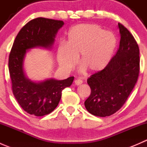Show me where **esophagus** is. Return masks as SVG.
I'll use <instances>...</instances> for the list:
<instances>
[{
  "label": "esophagus",
  "instance_id": "34e87169",
  "mask_svg": "<svg viewBox=\"0 0 147 147\" xmlns=\"http://www.w3.org/2000/svg\"><path fill=\"white\" fill-rule=\"evenodd\" d=\"M82 82H83V81L82 80H80V79H78V80H75V84H76V85H80L81 84H82Z\"/></svg>",
  "mask_w": 147,
  "mask_h": 147
}]
</instances>
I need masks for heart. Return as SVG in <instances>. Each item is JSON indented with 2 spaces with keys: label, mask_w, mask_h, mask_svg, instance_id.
<instances>
[{
  "label": "heart",
  "mask_w": 147,
  "mask_h": 147,
  "mask_svg": "<svg viewBox=\"0 0 147 147\" xmlns=\"http://www.w3.org/2000/svg\"><path fill=\"white\" fill-rule=\"evenodd\" d=\"M116 46L117 38L113 32L97 25H77L69 30L67 43L59 44L57 62L61 67L70 69L81 55V64L90 72L96 73L107 66Z\"/></svg>",
  "instance_id": "obj_1"
}]
</instances>
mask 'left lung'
Returning a JSON list of instances; mask_svg holds the SVG:
<instances>
[{"label": "left lung", "instance_id": "left-lung-1", "mask_svg": "<svg viewBox=\"0 0 147 147\" xmlns=\"http://www.w3.org/2000/svg\"><path fill=\"white\" fill-rule=\"evenodd\" d=\"M119 47L102 71L87 79L91 89L84 102L86 109L97 117L113 115L123 106L137 83L139 73V49L129 31L121 23Z\"/></svg>", "mask_w": 147, "mask_h": 147}]
</instances>
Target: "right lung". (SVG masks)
Listing matches in <instances>:
<instances>
[{"instance_id": "right-lung-1", "label": "right lung", "mask_w": 147, "mask_h": 147, "mask_svg": "<svg viewBox=\"0 0 147 147\" xmlns=\"http://www.w3.org/2000/svg\"><path fill=\"white\" fill-rule=\"evenodd\" d=\"M64 22L38 18L25 25L16 36L8 60L10 77L14 97L30 115L42 117L53 112L61 99L62 91L69 87L74 77L63 80L47 79L34 82L24 72V59L28 50L34 47L50 50Z\"/></svg>"}]
</instances>
